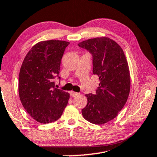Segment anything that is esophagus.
I'll use <instances>...</instances> for the list:
<instances>
[{"instance_id":"1","label":"esophagus","mask_w":157,"mask_h":157,"mask_svg":"<svg viewBox=\"0 0 157 157\" xmlns=\"http://www.w3.org/2000/svg\"><path fill=\"white\" fill-rule=\"evenodd\" d=\"M71 95L73 97H75V96H79V93H77V92H75V91H71Z\"/></svg>"}]
</instances>
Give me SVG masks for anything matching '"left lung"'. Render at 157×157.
I'll use <instances>...</instances> for the list:
<instances>
[{
  "label": "left lung",
  "mask_w": 157,
  "mask_h": 157,
  "mask_svg": "<svg viewBox=\"0 0 157 157\" xmlns=\"http://www.w3.org/2000/svg\"><path fill=\"white\" fill-rule=\"evenodd\" d=\"M78 46L91 53L93 73L100 80L95 94H86L87 104L82 113L89 122L103 124L115 118L127 101L131 86L127 61L121 47L107 37L86 40Z\"/></svg>",
  "instance_id": "1"
}]
</instances>
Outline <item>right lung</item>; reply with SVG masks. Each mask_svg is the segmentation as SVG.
Instances as JSON below:
<instances>
[{
  "mask_svg": "<svg viewBox=\"0 0 157 157\" xmlns=\"http://www.w3.org/2000/svg\"><path fill=\"white\" fill-rule=\"evenodd\" d=\"M70 43L41 41L30 49L19 72V94L25 110L40 123L48 124L61 116L70 98L68 92L54 87L62 56Z\"/></svg>",
  "mask_w": 157,
  "mask_h": 157,
  "instance_id": "1",
  "label": "right lung"
}]
</instances>
